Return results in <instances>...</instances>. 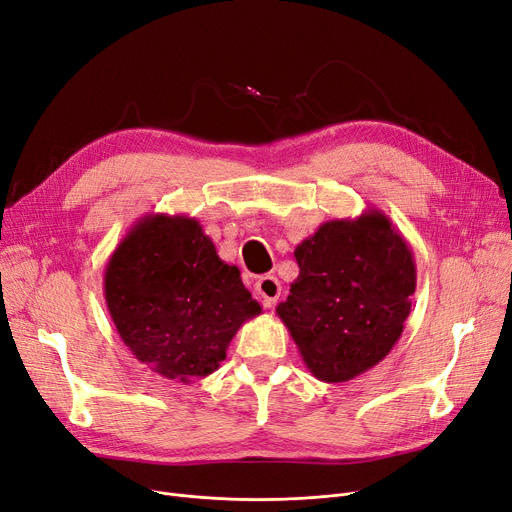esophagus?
Segmentation results:
<instances>
[{
	"mask_svg": "<svg viewBox=\"0 0 512 512\" xmlns=\"http://www.w3.org/2000/svg\"><path fill=\"white\" fill-rule=\"evenodd\" d=\"M280 291H282V286H280L276 276H263L255 282V293L259 295V299L265 307L276 305V301L280 297Z\"/></svg>",
	"mask_w": 512,
	"mask_h": 512,
	"instance_id": "obj_1",
	"label": "esophagus"
}]
</instances>
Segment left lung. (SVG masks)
Instances as JSON below:
<instances>
[{
	"mask_svg": "<svg viewBox=\"0 0 512 512\" xmlns=\"http://www.w3.org/2000/svg\"><path fill=\"white\" fill-rule=\"evenodd\" d=\"M295 259L299 276L276 314L307 370L324 383H347L387 358L416 291L412 249L391 219L368 209L324 221Z\"/></svg>",
	"mask_w": 512,
	"mask_h": 512,
	"instance_id": "8db88e82",
	"label": "left lung"
}]
</instances>
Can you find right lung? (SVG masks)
Masks as SVG:
<instances>
[{
    "label": "right lung",
    "mask_w": 512,
    "mask_h": 512,
    "mask_svg": "<svg viewBox=\"0 0 512 512\" xmlns=\"http://www.w3.org/2000/svg\"><path fill=\"white\" fill-rule=\"evenodd\" d=\"M104 299L136 360L186 385L215 372L261 314L236 265L186 215H146L127 232L106 263Z\"/></svg>",
    "instance_id": "1"
}]
</instances>
